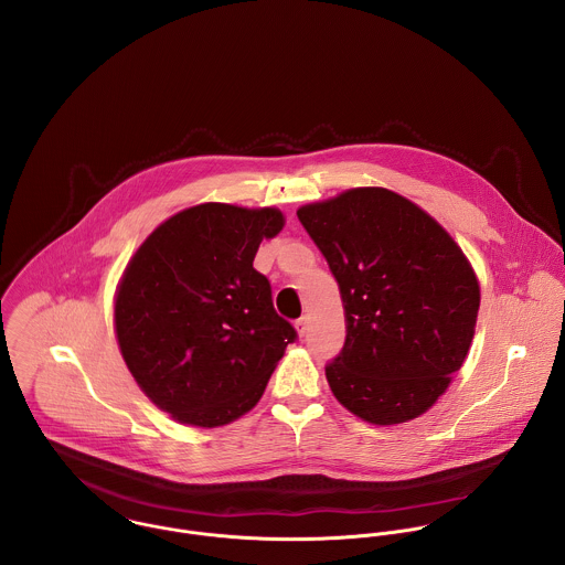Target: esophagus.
I'll return each instance as SVG.
<instances>
[{
  "label": "esophagus",
  "mask_w": 565,
  "mask_h": 565,
  "mask_svg": "<svg viewBox=\"0 0 565 565\" xmlns=\"http://www.w3.org/2000/svg\"><path fill=\"white\" fill-rule=\"evenodd\" d=\"M296 330H298L300 337H305L307 330H309V318H300V320L296 322Z\"/></svg>",
  "instance_id": "34e87169"
}]
</instances>
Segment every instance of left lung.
<instances>
[{"instance_id": "obj_1", "label": "left lung", "mask_w": 565, "mask_h": 565, "mask_svg": "<svg viewBox=\"0 0 565 565\" xmlns=\"http://www.w3.org/2000/svg\"><path fill=\"white\" fill-rule=\"evenodd\" d=\"M339 282L345 343L326 365L334 398L387 426L428 411L461 370L479 316L477 274L403 195L363 186L298 209Z\"/></svg>"}]
</instances>
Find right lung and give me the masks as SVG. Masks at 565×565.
Masks as SVG:
<instances>
[{
    "label": "right lung",
    "instance_id": "right-lung-1",
    "mask_svg": "<svg viewBox=\"0 0 565 565\" xmlns=\"http://www.w3.org/2000/svg\"><path fill=\"white\" fill-rule=\"evenodd\" d=\"M282 226L278 209L206 202L162 222L128 263L115 298L119 350L143 394L180 424L242 417L296 341L252 265Z\"/></svg>",
    "mask_w": 565,
    "mask_h": 565
}]
</instances>
